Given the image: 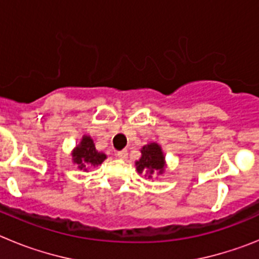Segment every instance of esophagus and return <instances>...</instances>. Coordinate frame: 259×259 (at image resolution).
I'll return each instance as SVG.
<instances>
[{"label": "esophagus", "instance_id": "1", "mask_svg": "<svg viewBox=\"0 0 259 259\" xmlns=\"http://www.w3.org/2000/svg\"><path fill=\"white\" fill-rule=\"evenodd\" d=\"M116 157H118L119 159H127L128 152H127V150H122V152H118V153H116Z\"/></svg>", "mask_w": 259, "mask_h": 259}]
</instances>
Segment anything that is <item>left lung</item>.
I'll return each mask as SVG.
<instances>
[{"instance_id":"8db88e82","label":"left lung","mask_w":259,"mask_h":259,"mask_svg":"<svg viewBox=\"0 0 259 259\" xmlns=\"http://www.w3.org/2000/svg\"><path fill=\"white\" fill-rule=\"evenodd\" d=\"M139 174L146 172L152 178L153 174H163L166 162L162 148L157 143H150L141 148V157L135 162Z\"/></svg>"}]
</instances>
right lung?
Listing matches in <instances>:
<instances>
[{"label":"right lung","instance_id":"add662e5","mask_svg":"<svg viewBox=\"0 0 259 259\" xmlns=\"http://www.w3.org/2000/svg\"><path fill=\"white\" fill-rule=\"evenodd\" d=\"M106 159V154L96 149L95 143L91 136H83L79 145L72 152V162L77 164L80 170L87 171L91 167L101 164Z\"/></svg>","mask_w":259,"mask_h":259}]
</instances>
